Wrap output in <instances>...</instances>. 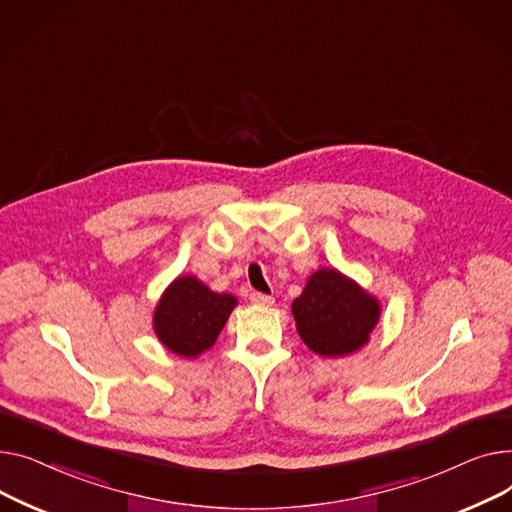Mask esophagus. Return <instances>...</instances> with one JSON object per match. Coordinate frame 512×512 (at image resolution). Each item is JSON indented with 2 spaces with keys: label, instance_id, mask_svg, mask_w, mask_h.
<instances>
[{
  "label": "esophagus",
  "instance_id": "34e87169",
  "mask_svg": "<svg viewBox=\"0 0 512 512\" xmlns=\"http://www.w3.org/2000/svg\"><path fill=\"white\" fill-rule=\"evenodd\" d=\"M250 302H252V304H258V306H273L275 299L270 297V295H266V293L252 291V293H250Z\"/></svg>",
  "mask_w": 512,
  "mask_h": 512
}]
</instances>
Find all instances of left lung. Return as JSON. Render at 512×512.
<instances>
[{
  "label": "left lung",
  "mask_w": 512,
  "mask_h": 512,
  "mask_svg": "<svg viewBox=\"0 0 512 512\" xmlns=\"http://www.w3.org/2000/svg\"><path fill=\"white\" fill-rule=\"evenodd\" d=\"M291 310L299 337L326 357L362 347L380 316L376 299L335 268L314 273Z\"/></svg>",
  "instance_id": "left-lung-1"
}]
</instances>
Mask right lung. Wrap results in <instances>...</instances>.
<instances>
[{"label":"right lung","instance_id":"right-lung-1","mask_svg":"<svg viewBox=\"0 0 512 512\" xmlns=\"http://www.w3.org/2000/svg\"><path fill=\"white\" fill-rule=\"evenodd\" d=\"M237 299L210 291L196 277H179L155 310V333L173 353L194 357L213 347Z\"/></svg>","mask_w":512,"mask_h":512}]
</instances>
